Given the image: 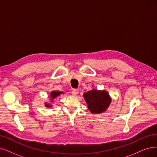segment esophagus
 <instances>
[{
    "instance_id": "1",
    "label": "esophagus",
    "mask_w": 157,
    "mask_h": 157,
    "mask_svg": "<svg viewBox=\"0 0 157 157\" xmlns=\"http://www.w3.org/2000/svg\"><path fill=\"white\" fill-rule=\"evenodd\" d=\"M78 93H79V91H78V89H73L72 90V94H73V95H77L78 94Z\"/></svg>"
}]
</instances>
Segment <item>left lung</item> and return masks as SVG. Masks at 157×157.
<instances>
[{
    "label": "left lung",
    "instance_id": "left-lung-1",
    "mask_svg": "<svg viewBox=\"0 0 157 157\" xmlns=\"http://www.w3.org/2000/svg\"><path fill=\"white\" fill-rule=\"evenodd\" d=\"M83 97L88 105V108L90 112L94 113H102L108 108L111 102L109 94L103 91L92 90L85 93Z\"/></svg>",
    "mask_w": 157,
    "mask_h": 157
}]
</instances>
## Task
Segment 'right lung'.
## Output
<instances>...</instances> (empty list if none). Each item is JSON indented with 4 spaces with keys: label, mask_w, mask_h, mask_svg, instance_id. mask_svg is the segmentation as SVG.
Wrapping results in <instances>:
<instances>
[{
    "label": "right lung",
    "mask_w": 157,
    "mask_h": 157,
    "mask_svg": "<svg viewBox=\"0 0 157 157\" xmlns=\"http://www.w3.org/2000/svg\"><path fill=\"white\" fill-rule=\"evenodd\" d=\"M60 93H60V91H59V90H57V91H55H55L52 92L51 94H50V95H51V98H52V99H53V98H55V97H58V96H59V94H60ZM45 106H46V107H48H48H51V105H48L47 104H45Z\"/></svg>",
    "instance_id": "right-lung-1"
}]
</instances>
